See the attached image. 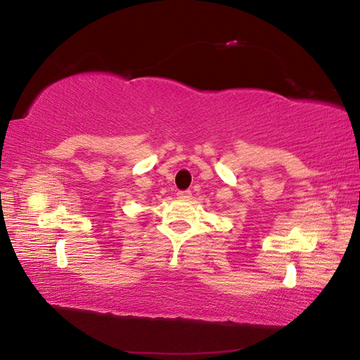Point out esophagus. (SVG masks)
Instances as JSON below:
<instances>
[{"mask_svg":"<svg viewBox=\"0 0 360 360\" xmlns=\"http://www.w3.org/2000/svg\"><path fill=\"white\" fill-rule=\"evenodd\" d=\"M191 195H192L191 191H179V192H177V197H179L180 200H183V201H188V200L191 198Z\"/></svg>","mask_w":360,"mask_h":360,"instance_id":"34e87169","label":"esophagus"}]
</instances>
